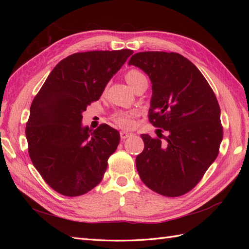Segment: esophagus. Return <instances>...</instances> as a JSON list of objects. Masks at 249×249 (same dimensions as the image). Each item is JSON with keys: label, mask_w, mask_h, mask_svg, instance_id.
Segmentation results:
<instances>
[{"label": "esophagus", "mask_w": 249, "mask_h": 249, "mask_svg": "<svg viewBox=\"0 0 249 249\" xmlns=\"http://www.w3.org/2000/svg\"><path fill=\"white\" fill-rule=\"evenodd\" d=\"M131 134L130 133H127V131H121L120 133V137L122 140H125L126 138H128V137H130Z\"/></svg>", "instance_id": "1"}]
</instances>
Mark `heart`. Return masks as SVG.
<instances>
[{"label": "heart", "instance_id": "heart-1", "mask_svg": "<svg viewBox=\"0 0 249 249\" xmlns=\"http://www.w3.org/2000/svg\"><path fill=\"white\" fill-rule=\"evenodd\" d=\"M125 79L131 89H135L139 83L147 81L143 72L138 70H130L125 75ZM114 123L121 128H131L134 125V113L127 112V111H118L112 115Z\"/></svg>", "mask_w": 249, "mask_h": 249}]
</instances>
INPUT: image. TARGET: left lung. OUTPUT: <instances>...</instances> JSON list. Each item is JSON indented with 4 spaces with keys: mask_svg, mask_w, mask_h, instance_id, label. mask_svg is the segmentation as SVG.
I'll list each match as a JSON object with an SVG mask.
<instances>
[{
    "mask_svg": "<svg viewBox=\"0 0 249 249\" xmlns=\"http://www.w3.org/2000/svg\"><path fill=\"white\" fill-rule=\"evenodd\" d=\"M152 83L149 120L168 136L142 134L136 167L153 192L178 197L192 190L218 155L220 108L212 88L192 62L176 52L146 51L130 57ZM161 131L160 129H158Z\"/></svg>",
    "mask_w": 249,
    "mask_h": 249,
    "instance_id": "left-lung-1",
    "label": "left lung"
}]
</instances>
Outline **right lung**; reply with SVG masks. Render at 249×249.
I'll use <instances>...</instances> for the list:
<instances>
[{"mask_svg": "<svg viewBox=\"0 0 249 249\" xmlns=\"http://www.w3.org/2000/svg\"><path fill=\"white\" fill-rule=\"evenodd\" d=\"M133 50L73 53L57 64L30 108L25 136L36 170L61 195L77 197L102 181L119 131L102 124L82 126V112L104 89Z\"/></svg>", "mask_w": 249, "mask_h": 249, "instance_id": "1", "label": "right lung"}]
</instances>
